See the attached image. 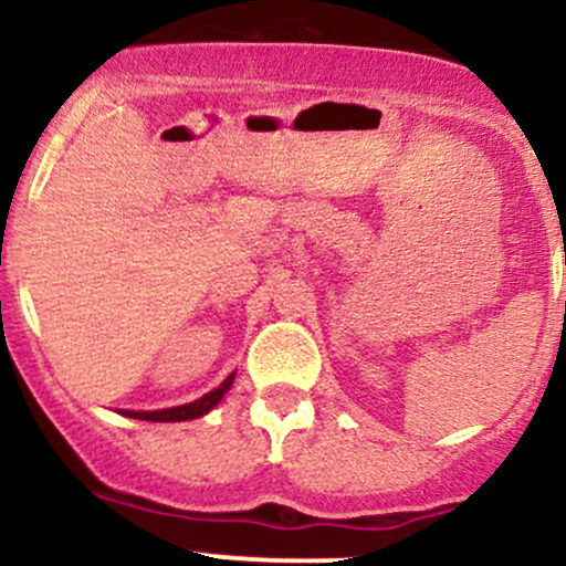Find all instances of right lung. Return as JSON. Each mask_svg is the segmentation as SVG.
Wrapping results in <instances>:
<instances>
[{"label": "right lung", "mask_w": 566, "mask_h": 566, "mask_svg": "<svg viewBox=\"0 0 566 566\" xmlns=\"http://www.w3.org/2000/svg\"><path fill=\"white\" fill-rule=\"evenodd\" d=\"M234 382V374L224 379L216 390L206 392V396L198 398L192 403H184V406H174V409H160V411H123L125 417H133V420H146V422H184V420H198V417L208 415L216 403L224 398V392L230 390Z\"/></svg>", "instance_id": "add662e5"}]
</instances>
